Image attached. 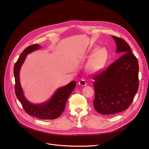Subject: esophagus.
Here are the masks:
<instances>
[{"instance_id":"1","label":"esophagus","mask_w":149,"mask_h":149,"mask_svg":"<svg viewBox=\"0 0 149 149\" xmlns=\"http://www.w3.org/2000/svg\"><path fill=\"white\" fill-rule=\"evenodd\" d=\"M78 84L81 86H87V84L86 81L84 79H81L78 81Z\"/></svg>"}]
</instances>
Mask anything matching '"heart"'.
<instances>
[{"label":"heart","instance_id":"obj_1","mask_svg":"<svg viewBox=\"0 0 149 149\" xmlns=\"http://www.w3.org/2000/svg\"><path fill=\"white\" fill-rule=\"evenodd\" d=\"M106 57L107 52L104 49L99 48L95 51L87 63V70L92 73L100 70L104 66Z\"/></svg>","mask_w":149,"mask_h":149}]
</instances>
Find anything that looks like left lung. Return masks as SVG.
Listing matches in <instances>:
<instances>
[{
	"label": "left lung",
	"instance_id": "8db88e82",
	"mask_svg": "<svg viewBox=\"0 0 149 149\" xmlns=\"http://www.w3.org/2000/svg\"><path fill=\"white\" fill-rule=\"evenodd\" d=\"M112 37L116 41V52L123 55L93 78V107L104 115L117 114L128 108L139 87L138 60L125 41Z\"/></svg>",
	"mask_w": 149,
	"mask_h": 149
}]
</instances>
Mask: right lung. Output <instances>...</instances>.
Listing matches in <instances>:
<instances>
[{"label": "right lung", "instance_id": "obj_1", "mask_svg": "<svg viewBox=\"0 0 149 149\" xmlns=\"http://www.w3.org/2000/svg\"><path fill=\"white\" fill-rule=\"evenodd\" d=\"M40 48L41 47L38 44L28 46L23 51L16 62L13 70L15 78V91L17 98L28 114L41 119L52 120L58 117L64 111L70 95L76 87V81H71L67 85L58 88L52 97L45 103L40 104L30 103L24 95L19 81V71L27 54Z\"/></svg>", "mask_w": 149, "mask_h": 149}]
</instances>
